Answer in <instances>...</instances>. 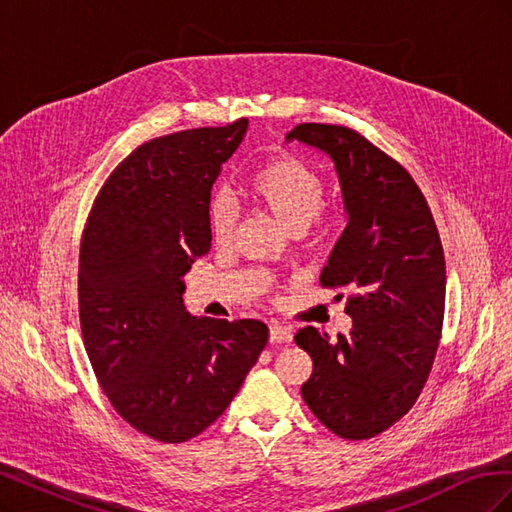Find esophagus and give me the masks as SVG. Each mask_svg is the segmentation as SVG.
Returning a JSON list of instances; mask_svg holds the SVG:
<instances>
[{"label":"esophagus","mask_w":512,"mask_h":512,"mask_svg":"<svg viewBox=\"0 0 512 512\" xmlns=\"http://www.w3.org/2000/svg\"><path fill=\"white\" fill-rule=\"evenodd\" d=\"M269 342L271 344H290L292 342V329L282 327V324H271V327H269Z\"/></svg>","instance_id":"obj_1"}]
</instances>
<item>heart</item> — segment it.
Segmentation results:
<instances>
[{"label":"heart","mask_w":512,"mask_h":512,"mask_svg":"<svg viewBox=\"0 0 512 512\" xmlns=\"http://www.w3.org/2000/svg\"><path fill=\"white\" fill-rule=\"evenodd\" d=\"M247 196L265 207L288 232H303L312 224L324 205V183L312 166L299 158H269L247 179ZM209 228L215 241H228L235 228V211L226 198L218 196L209 205Z\"/></svg>","instance_id":"b5f03b06"}]
</instances>
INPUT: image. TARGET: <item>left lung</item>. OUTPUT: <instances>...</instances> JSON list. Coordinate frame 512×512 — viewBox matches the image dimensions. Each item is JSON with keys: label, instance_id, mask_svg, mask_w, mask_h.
<instances>
[{"label": "left lung", "instance_id": "left-lung-1", "mask_svg": "<svg viewBox=\"0 0 512 512\" xmlns=\"http://www.w3.org/2000/svg\"><path fill=\"white\" fill-rule=\"evenodd\" d=\"M329 156L346 228L322 286H350L348 335L303 327L294 342L314 361L301 386L318 421L346 440L374 438L421 395L442 333L446 267L436 222L408 170L361 134L301 123L286 134Z\"/></svg>", "mask_w": 512, "mask_h": 512}]
</instances>
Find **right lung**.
<instances>
[{
    "mask_svg": "<svg viewBox=\"0 0 512 512\" xmlns=\"http://www.w3.org/2000/svg\"><path fill=\"white\" fill-rule=\"evenodd\" d=\"M247 119L138 147L106 179L81 241L85 350L111 406L145 436L177 444L226 410L265 350L260 320L192 316L183 275L211 250V188Z\"/></svg>",
    "mask_w": 512,
    "mask_h": 512,
    "instance_id": "obj_1",
    "label": "right lung"
}]
</instances>
